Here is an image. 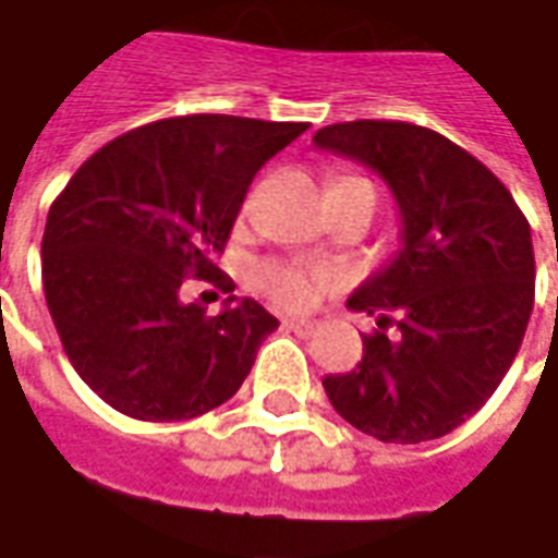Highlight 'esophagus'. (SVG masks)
Listing matches in <instances>:
<instances>
[{"label":"esophagus","mask_w":558,"mask_h":558,"mask_svg":"<svg viewBox=\"0 0 558 558\" xmlns=\"http://www.w3.org/2000/svg\"><path fill=\"white\" fill-rule=\"evenodd\" d=\"M315 320H306V318H288L284 320V329H291V332H296V336H312L315 332Z\"/></svg>","instance_id":"obj_1"}]
</instances>
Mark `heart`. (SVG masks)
Listing matches in <instances>:
<instances>
[{
    "instance_id": "b5f03b06",
    "label": "heart",
    "mask_w": 558,
    "mask_h": 558,
    "mask_svg": "<svg viewBox=\"0 0 558 558\" xmlns=\"http://www.w3.org/2000/svg\"><path fill=\"white\" fill-rule=\"evenodd\" d=\"M353 181V178H344ZM339 181V184H344ZM255 284L274 303L284 308H308L318 303V296L336 284V274L327 267H306L291 262H264L255 267Z\"/></svg>"
}]
</instances>
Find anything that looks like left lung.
I'll return each mask as SVG.
<instances>
[{
    "instance_id": "1",
    "label": "left lung",
    "mask_w": 558,
    "mask_h": 558,
    "mask_svg": "<svg viewBox=\"0 0 558 558\" xmlns=\"http://www.w3.org/2000/svg\"><path fill=\"white\" fill-rule=\"evenodd\" d=\"M315 145L372 166L398 210L404 250L348 306L377 315L363 363L324 377L329 404L384 442L446 437L482 410L514 363L535 303L530 222L506 184L408 121H344Z\"/></svg>"
}]
</instances>
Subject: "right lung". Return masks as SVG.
Here are the masks:
<instances>
[{"label":"right lung","instance_id":"1","mask_svg":"<svg viewBox=\"0 0 558 558\" xmlns=\"http://www.w3.org/2000/svg\"><path fill=\"white\" fill-rule=\"evenodd\" d=\"M306 121L178 116L118 136L56 195L40 276L68 360L97 396L142 422L226 404L279 320L250 296L207 318L186 276L234 284L226 250L252 178Z\"/></svg>","mask_w":558,"mask_h":558}]
</instances>
